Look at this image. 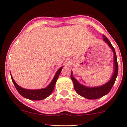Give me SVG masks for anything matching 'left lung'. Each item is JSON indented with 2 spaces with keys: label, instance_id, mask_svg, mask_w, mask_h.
Masks as SVG:
<instances>
[{
  "label": "left lung",
  "instance_id": "8db88e82",
  "mask_svg": "<svg viewBox=\"0 0 127 127\" xmlns=\"http://www.w3.org/2000/svg\"><path fill=\"white\" fill-rule=\"evenodd\" d=\"M103 41L108 45L114 53V72L110 80L107 83L101 85V86L90 87L85 86V85L80 84L77 81V80L73 77L72 71L71 72V78L74 83V89H75V92L81 96L88 99H99L107 95L110 92L112 86L114 84L117 76V74H118V64H117V56H116L114 48L108 39L104 35H103Z\"/></svg>",
  "mask_w": 127,
  "mask_h": 127
}]
</instances>
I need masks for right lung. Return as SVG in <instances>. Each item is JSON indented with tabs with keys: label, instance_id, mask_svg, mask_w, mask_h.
<instances>
[{
	"label": "right lung",
	"instance_id": "add662e5",
	"mask_svg": "<svg viewBox=\"0 0 127 127\" xmlns=\"http://www.w3.org/2000/svg\"><path fill=\"white\" fill-rule=\"evenodd\" d=\"M63 67V66L60 67V68L56 71L54 77L52 79V82L50 83L49 85H48L47 87L41 88V89L29 90L21 87L20 85H18L16 84V82L14 80L13 77L11 76V74H11V80H12L13 83L15 88H16L18 92H19V93H20L22 96L26 98V99H30V100L39 101L45 99L46 98L52 94V92H53V89H54L56 80H57L58 78L59 75L60 74V72H61Z\"/></svg>",
	"mask_w": 127,
	"mask_h": 127
}]
</instances>
